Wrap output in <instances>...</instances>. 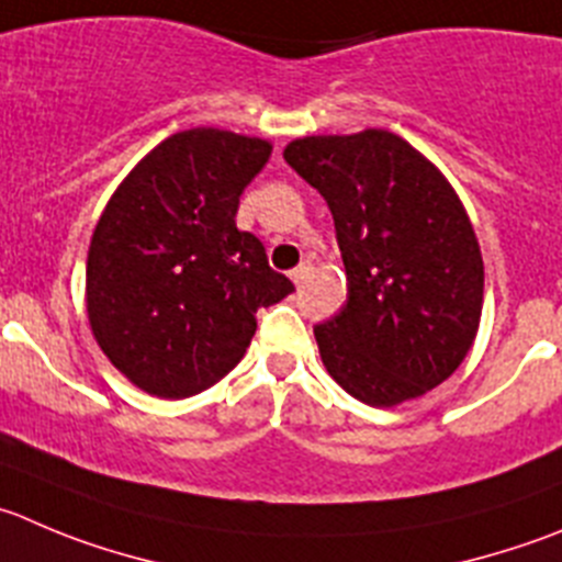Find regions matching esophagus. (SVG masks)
Returning <instances> with one entry per match:
<instances>
[{
    "label": "esophagus",
    "instance_id": "34e87169",
    "mask_svg": "<svg viewBox=\"0 0 562 562\" xmlns=\"http://www.w3.org/2000/svg\"><path fill=\"white\" fill-rule=\"evenodd\" d=\"M312 270H314V267L308 265V261H303V265H301V267H295V270H292L290 276H292V281H295L297 286H303V284H306V278L312 276Z\"/></svg>",
    "mask_w": 562,
    "mask_h": 562
}]
</instances>
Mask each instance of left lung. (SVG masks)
<instances>
[{
    "label": "left lung",
    "mask_w": 562,
    "mask_h": 562,
    "mask_svg": "<svg viewBox=\"0 0 562 562\" xmlns=\"http://www.w3.org/2000/svg\"><path fill=\"white\" fill-rule=\"evenodd\" d=\"M284 159L325 198L347 303L314 325L328 375L394 408L445 383L483 314V254L447 176L389 130L297 137Z\"/></svg>",
    "instance_id": "left-lung-1"
}]
</instances>
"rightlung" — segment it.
<instances>
[{
  "label": "right lung",
  "mask_w": 562,
  "mask_h": 562,
  "mask_svg": "<svg viewBox=\"0 0 562 562\" xmlns=\"http://www.w3.org/2000/svg\"><path fill=\"white\" fill-rule=\"evenodd\" d=\"M270 154V140L215 126L176 132L106 201L85 306L101 352L143 392L181 400L210 389L245 356L256 312L295 290L234 221Z\"/></svg>",
  "instance_id": "add662e5"
}]
</instances>
